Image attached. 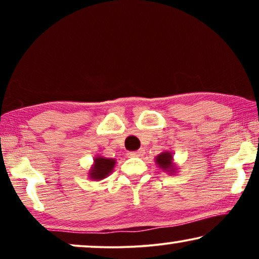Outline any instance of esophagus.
Here are the masks:
<instances>
[{
    "label": "esophagus",
    "instance_id": "obj_1",
    "mask_svg": "<svg viewBox=\"0 0 259 259\" xmlns=\"http://www.w3.org/2000/svg\"><path fill=\"white\" fill-rule=\"evenodd\" d=\"M144 153H145V151L143 150V148H140V150H138V151L130 152L128 154L131 155V157H143Z\"/></svg>",
    "mask_w": 259,
    "mask_h": 259
}]
</instances>
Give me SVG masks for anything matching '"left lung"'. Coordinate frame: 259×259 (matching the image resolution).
<instances>
[{"instance_id": "8db88e82", "label": "left lung", "mask_w": 259, "mask_h": 259, "mask_svg": "<svg viewBox=\"0 0 259 259\" xmlns=\"http://www.w3.org/2000/svg\"><path fill=\"white\" fill-rule=\"evenodd\" d=\"M155 161H157V165L162 171L169 172V175L176 172V165L173 164L172 153H169V152H162L155 158Z\"/></svg>"}]
</instances>
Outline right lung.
<instances>
[{
    "label": "right lung",
    "mask_w": 259,
    "mask_h": 259,
    "mask_svg": "<svg viewBox=\"0 0 259 259\" xmlns=\"http://www.w3.org/2000/svg\"><path fill=\"white\" fill-rule=\"evenodd\" d=\"M115 160L111 158H104V157H95L94 164L88 172L90 178L93 180H101L111 175L113 168H114Z\"/></svg>",
    "instance_id": "obj_1"
}]
</instances>
